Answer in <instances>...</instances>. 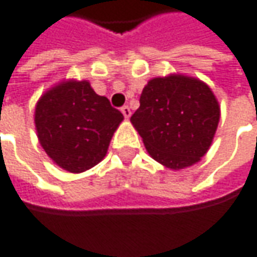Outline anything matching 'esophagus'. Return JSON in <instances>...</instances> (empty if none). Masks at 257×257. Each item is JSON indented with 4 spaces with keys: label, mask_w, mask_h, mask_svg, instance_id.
<instances>
[{
    "label": "esophagus",
    "mask_w": 257,
    "mask_h": 257,
    "mask_svg": "<svg viewBox=\"0 0 257 257\" xmlns=\"http://www.w3.org/2000/svg\"><path fill=\"white\" fill-rule=\"evenodd\" d=\"M120 112L123 113V116H125L126 119H128L129 116H131V113H132V112H131V109H129L128 105H125V106H122V108H120Z\"/></svg>",
    "instance_id": "esophagus-1"
}]
</instances>
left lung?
<instances>
[{"instance_id":"left-lung-1","label":"left lung","mask_w":257,"mask_h":257,"mask_svg":"<svg viewBox=\"0 0 257 257\" xmlns=\"http://www.w3.org/2000/svg\"><path fill=\"white\" fill-rule=\"evenodd\" d=\"M131 122L156 162L179 171L199 162L216 132L220 108L198 78L168 75L151 79Z\"/></svg>"}]
</instances>
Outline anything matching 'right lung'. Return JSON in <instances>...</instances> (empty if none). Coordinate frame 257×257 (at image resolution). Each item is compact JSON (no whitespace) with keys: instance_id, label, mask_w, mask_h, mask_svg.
Listing matches in <instances>:
<instances>
[{"instance_id":"right-lung-1","label":"right lung","mask_w":257,"mask_h":257,"mask_svg":"<svg viewBox=\"0 0 257 257\" xmlns=\"http://www.w3.org/2000/svg\"><path fill=\"white\" fill-rule=\"evenodd\" d=\"M34 120L47 155L68 172L81 173L105 158L123 115L88 81L69 79L41 96Z\"/></svg>"}]
</instances>
